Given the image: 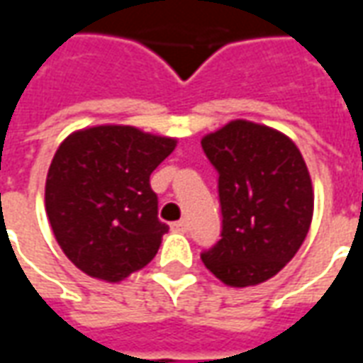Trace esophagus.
Listing matches in <instances>:
<instances>
[{
  "label": "esophagus",
  "mask_w": 363,
  "mask_h": 363,
  "mask_svg": "<svg viewBox=\"0 0 363 363\" xmlns=\"http://www.w3.org/2000/svg\"><path fill=\"white\" fill-rule=\"evenodd\" d=\"M171 228H173V231H179V233H186V231H189V221L186 220L174 221Z\"/></svg>",
  "instance_id": "esophagus-1"
}]
</instances>
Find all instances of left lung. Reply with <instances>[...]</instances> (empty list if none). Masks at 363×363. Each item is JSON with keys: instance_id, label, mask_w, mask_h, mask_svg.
<instances>
[{"instance_id": "8db88e82", "label": "left lung", "mask_w": 363, "mask_h": 363, "mask_svg": "<svg viewBox=\"0 0 363 363\" xmlns=\"http://www.w3.org/2000/svg\"><path fill=\"white\" fill-rule=\"evenodd\" d=\"M220 174L221 239L202 252L206 268L231 288L270 280L296 257L313 218V186L288 135L249 120L202 138Z\"/></svg>"}]
</instances>
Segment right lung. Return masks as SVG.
<instances>
[{
  "instance_id": "right-lung-1",
  "label": "right lung",
  "mask_w": 363,
  "mask_h": 363,
  "mask_svg": "<svg viewBox=\"0 0 363 363\" xmlns=\"http://www.w3.org/2000/svg\"><path fill=\"white\" fill-rule=\"evenodd\" d=\"M174 147V138L120 124L83 128L60 143L46 177V213L82 272L120 281L157 255L169 225L157 218L150 174Z\"/></svg>"
}]
</instances>
